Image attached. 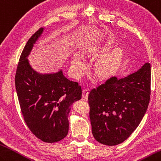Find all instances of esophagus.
<instances>
[{"label":"esophagus","instance_id":"obj_1","mask_svg":"<svg viewBox=\"0 0 161 161\" xmlns=\"http://www.w3.org/2000/svg\"><path fill=\"white\" fill-rule=\"evenodd\" d=\"M88 95H89V92L87 90H84L83 91V94H82V99L83 101H87L88 100Z\"/></svg>","mask_w":161,"mask_h":161}]
</instances>
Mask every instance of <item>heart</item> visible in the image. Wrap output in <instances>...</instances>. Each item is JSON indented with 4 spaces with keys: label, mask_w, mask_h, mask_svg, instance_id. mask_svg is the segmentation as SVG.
Returning a JSON list of instances; mask_svg holds the SVG:
<instances>
[{
    "label": "heart",
    "mask_w": 161,
    "mask_h": 161,
    "mask_svg": "<svg viewBox=\"0 0 161 161\" xmlns=\"http://www.w3.org/2000/svg\"><path fill=\"white\" fill-rule=\"evenodd\" d=\"M116 67V61L113 56H105L101 59L95 66L96 72L101 76H106L112 72ZM85 67V61L80 53H76L71 60V72L76 78L80 77Z\"/></svg>",
    "instance_id": "heart-1"
}]
</instances>
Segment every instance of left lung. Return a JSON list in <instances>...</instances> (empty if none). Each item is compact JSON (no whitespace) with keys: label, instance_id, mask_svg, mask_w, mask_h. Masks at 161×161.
Returning a JSON list of instances; mask_svg holds the SVG:
<instances>
[{"label":"left lung","instance_id":"1","mask_svg":"<svg viewBox=\"0 0 161 161\" xmlns=\"http://www.w3.org/2000/svg\"><path fill=\"white\" fill-rule=\"evenodd\" d=\"M151 66L145 63L127 76H111L88 96L92 134L112 146L129 138L147 111L150 98Z\"/></svg>","mask_w":161,"mask_h":161}]
</instances>
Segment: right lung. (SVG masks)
<instances>
[{
    "label": "right lung",
    "instance_id": "obj_1",
    "mask_svg": "<svg viewBox=\"0 0 161 161\" xmlns=\"http://www.w3.org/2000/svg\"><path fill=\"white\" fill-rule=\"evenodd\" d=\"M44 30H38L25 46L17 67L15 85L29 129L42 141L56 142L68 134L71 107L81 98L82 90L76 82L65 78L62 69L42 74L30 65L28 57Z\"/></svg>",
    "mask_w": 161,
    "mask_h": 161
}]
</instances>
